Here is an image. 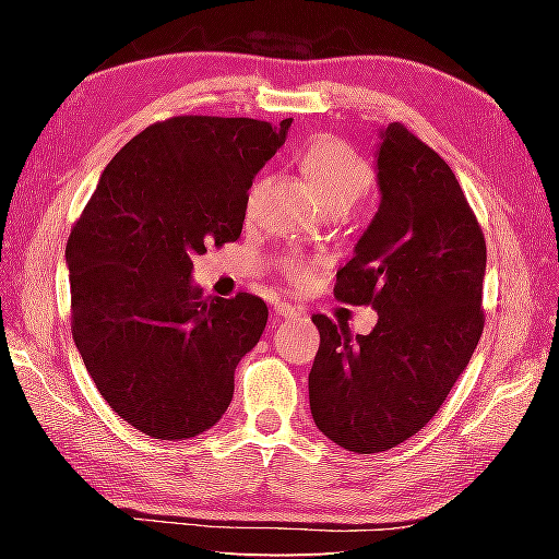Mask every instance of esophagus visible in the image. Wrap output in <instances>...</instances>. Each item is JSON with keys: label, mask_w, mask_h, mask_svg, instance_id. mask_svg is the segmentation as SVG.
Wrapping results in <instances>:
<instances>
[{"label": "esophagus", "mask_w": 559, "mask_h": 559, "mask_svg": "<svg viewBox=\"0 0 559 559\" xmlns=\"http://www.w3.org/2000/svg\"><path fill=\"white\" fill-rule=\"evenodd\" d=\"M273 316H276V320H293L300 316V310L288 306V302H276V306H273Z\"/></svg>", "instance_id": "1"}]
</instances>
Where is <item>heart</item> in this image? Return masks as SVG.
I'll use <instances>...</instances> for the list:
<instances>
[{
	"instance_id": "obj_1",
	"label": "heart",
	"mask_w": 559,
	"mask_h": 559,
	"mask_svg": "<svg viewBox=\"0 0 559 559\" xmlns=\"http://www.w3.org/2000/svg\"><path fill=\"white\" fill-rule=\"evenodd\" d=\"M298 165L302 169V175H306L318 189L320 200H323L328 210L330 206H353L372 182L370 165L365 163V157L359 155L353 145H347L337 138L310 140V143L302 147ZM261 189L263 177L253 179L249 194H246V206H249V210L257 204ZM281 269L293 283L306 281L308 276V266L300 259L283 261Z\"/></svg>"
}]
</instances>
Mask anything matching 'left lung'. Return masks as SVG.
<instances>
[{"mask_svg": "<svg viewBox=\"0 0 559 559\" xmlns=\"http://www.w3.org/2000/svg\"><path fill=\"white\" fill-rule=\"evenodd\" d=\"M380 210L337 271L335 298L372 306L370 335L313 316L308 377L316 427L337 447L380 453L439 412L484 333L486 239L451 167L402 122L380 132Z\"/></svg>", "mask_w": 559, "mask_h": 559, "instance_id": "8db88e82", "label": "left lung"}]
</instances>
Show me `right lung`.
I'll return each instance as SVG.
<instances>
[{"label": "right lung", "mask_w": 559, "mask_h": 559, "mask_svg": "<svg viewBox=\"0 0 559 559\" xmlns=\"http://www.w3.org/2000/svg\"><path fill=\"white\" fill-rule=\"evenodd\" d=\"M288 128L290 118L155 122L110 159L73 224L75 347L110 409L147 437L214 427L231 404L236 365L266 328L259 296L202 298L192 259L239 239L249 187Z\"/></svg>", "instance_id": "right-lung-1"}]
</instances>
